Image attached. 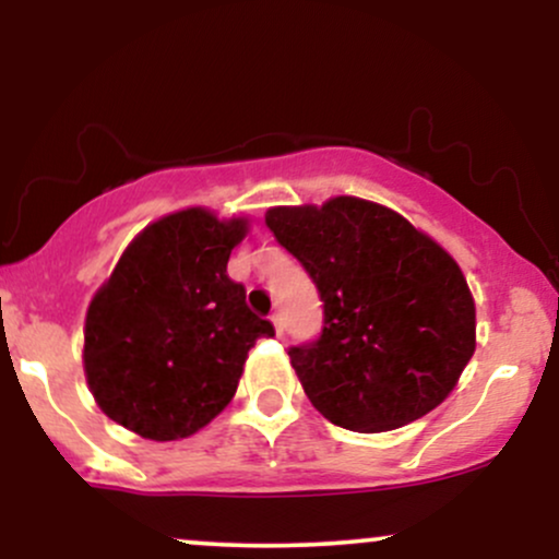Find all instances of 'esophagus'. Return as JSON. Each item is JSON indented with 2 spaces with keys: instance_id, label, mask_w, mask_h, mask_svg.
<instances>
[{
  "instance_id": "obj_1",
  "label": "esophagus",
  "mask_w": 559,
  "mask_h": 559,
  "mask_svg": "<svg viewBox=\"0 0 559 559\" xmlns=\"http://www.w3.org/2000/svg\"><path fill=\"white\" fill-rule=\"evenodd\" d=\"M271 323H273V329H275V333H284V318H281V312H273L271 316Z\"/></svg>"
}]
</instances>
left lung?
I'll use <instances>...</instances> for the list:
<instances>
[{
    "instance_id": "8db88e82",
    "label": "left lung",
    "mask_w": 559,
    "mask_h": 559,
    "mask_svg": "<svg viewBox=\"0 0 559 559\" xmlns=\"http://www.w3.org/2000/svg\"><path fill=\"white\" fill-rule=\"evenodd\" d=\"M265 223L323 299L320 338L288 352L323 418L394 431L452 394L476 352V301L439 241L360 197L271 207Z\"/></svg>"
}]
</instances>
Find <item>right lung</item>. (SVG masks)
Segmentation results:
<instances>
[{"label":"right lung","mask_w":559,"mask_h":559,"mask_svg":"<svg viewBox=\"0 0 559 559\" xmlns=\"http://www.w3.org/2000/svg\"><path fill=\"white\" fill-rule=\"evenodd\" d=\"M247 234V215L186 207L133 236L83 325V373L107 418L176 441L228 407L249 349L273 336L226 273Z\"/></svg>","instance_id":"1"}]
</instances>
